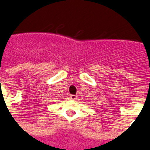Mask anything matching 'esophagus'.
<instances>
[{"instance_id":"1","label":"esophagus","mask_w":150,"mask_h":150,"mask_svg":"<svg viewBox=\"0 0 150 150\" xmlns=\"http://www.w3.org/2000/svg\"><path fill=\"white\" fill-rule=\"evenodd\" d=\"M71 97V99L72 100H75L76 98H77V96H76V95H74V94H71V97Z\"/></svg>"}]
</instances>
